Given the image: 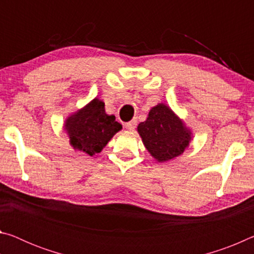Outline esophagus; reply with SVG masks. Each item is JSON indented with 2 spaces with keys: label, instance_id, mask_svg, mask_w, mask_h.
<instances>
[{
  "label": "esophagus",
  "instance_id": "obj_1",
  "mask_svg": "<svg viewBox=\"0 0 254 254\" xmlns=\"http://www.w3.org/2000/svg\"><path fill=\"white\" fill-rule=\"evenodd\" d=\"M135 126H136V121H135V120H132V121L126 123V127L127 128V130H130V131L134 130Z\"/></svg>",
  "mask_w": 254,
  "mask_h": 254
}]
</instances>
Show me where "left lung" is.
<instances>
[{
  "label": "left lung",
  "mask_w": 254,
  "mask_h": 254,
  "mask_svg": "<svg viewBox=\"0 0 254 254\" xmlns=\"http://www.w3.org/2000/svg\"><path fill=\"white\" fill-rule=\"evenodd\" d=\"M137 132L150 154L158 162H166L182 154L188 147L191 133L182 120L165 104L152 107Z\"/></svg>",
  "instance_id": "obj_1"
}]
</instances>
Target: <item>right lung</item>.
Wrapping results in <instances>:
<instances>
[{
  "mask_svg": "<svg viewBox=\"0 0 254 254\" xmlns=\"http://www.w3.org/2000/svg\"><path fill=\"white\" fill-rule=\"evenodd\" d=\"M66 131L74 149L94 156L100 153L122 126L105 113L104 103L94 100L66 120Z\"/></svg>",
  "mask_w": 254,
  "mask_h": 254,
  "instance_id": "obj_1",
  "label": "right lung"
}]
</instances>
